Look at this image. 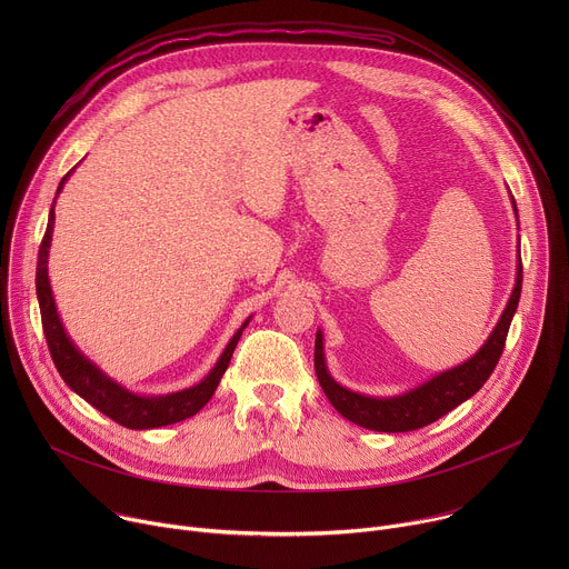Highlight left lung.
Returning <instances> with one entry per match:
<instances>
[{"mask_svg": "<svg viewBox=\"0 0 569 569\" xmlns=\"http://www.w3.org/2000/svg\"><path fill=\"white\" fill-rule=\"evenodd\" d=\"M516 204V202H513ZM518 213V209H516ZM522 292V261L518 263V279L513 295L486 345L463 365L439 373L426 385L393 398H371L340 387L327 371L321 351V333L315 338V373L317 380L331 400L333 408L349 421L376 430V432H410L439 421L443 415L455 410L457 405L468 400L481 385L491 378L509 336L513 312Z\"/></svg>", "mask_w": 569, "mask_h": 569, "instance_id": "left-lung-1", "label": "left lung"}]
</instances>
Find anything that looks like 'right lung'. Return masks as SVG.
I'll list each match as a JSON object with an SVG mask.
<instances>
[{
	"label": "right lung",
	"mask_w": 569,
	"mask_h": 569,
	"mask_svg": "<svg viewBox=\"0 0 569 569\" xmlns=\"http://www.w3.org/2000/svg\"><path fill=\"white\" fill-rule=\"evenodd\" d=\"M71 173V171H69ZM69 173L60 180L58 191L62 189L64 180ZM56 202V200H53ZM51 229H53V209L49 211V222L47 231L40 242V252H38V268H36V290H38V301H40V315H42V329H44V340L51 353V360L62 376V380L80 396L86 398L90 405L106 417H110L114 423L130 428V430H150V428H161V426H171L178 421H184L193 415H198L209 398L213 396L222 373L229 367L231 353L242 336V329L248 327V321L242 323L238 333L231 338L227 349L222 351L218 365L211 369V373L196 387L169 393V396H137L106 378L90 360L78 353V349L71 345L67 338L62 323L56 312V303L51 297V286L47 277V257H49V240H51Z\"/></svg>",
	"instance_id": "add662e5"
}]
</instances>
